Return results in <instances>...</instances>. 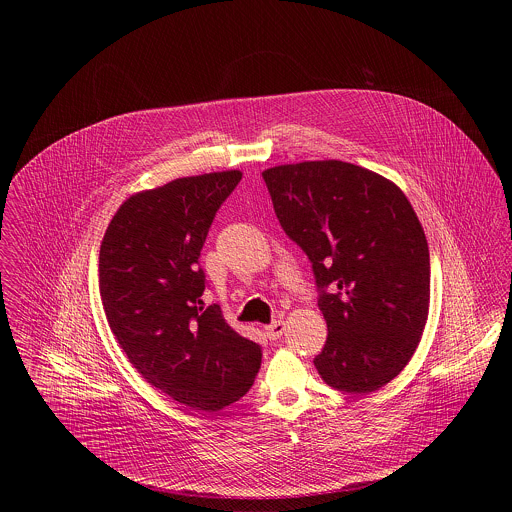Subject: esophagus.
<instances>
[{"mask_svg":"<svg viewBox=\"0 0 512 512\" xmlns=\"http://www.w3.org/2000/svg\"><path fill=\"white\" fill-rule=\"evenodd\" d=\"M284 331H286V323L284 321H274L272 325L264 327V333L268 335L270 341H278L284 335Z\"/></svg>","mask_w":512,"mask_h":512,"instance_id":"34e87169","label":"esophagus"}]
</instances>
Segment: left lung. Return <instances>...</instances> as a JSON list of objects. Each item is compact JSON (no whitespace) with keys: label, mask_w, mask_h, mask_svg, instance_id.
<instances>
[{"label":"left lung","mask_w":512,"mask_h":512,"mask_svg":"<svg viewBox=\"0 0 512 512\" xmlns=\"http://www.w3.org/2000/svg\"><path fill=\"white\" fill-rule=\"evenodd\" d=\"M262 177L321 290L329 335L315 368L341 392L382 388L410 363L428 321L430 250L418 215L396 183L339 159L276 165Z\"/></svg>","instance_id":"left-lung-1"}]
</instances>
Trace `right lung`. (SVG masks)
I'll use <instances>...</instances> for the list:
<instances>
[{
  "label": "right lung",
  "mask_w": 512,
  "mask_h": 512,
  "mask_svg": "<svg viewBox=\"0 0 512 512\" xmlns=\"http://www.w3.org/2000/svg\"><path fill=\"white\" fill-rule=\"evenodd\" d=\"M238 169L173 179L126 199L100 244V297L128 361L175 402L217 412L240 400L260 345L205 305L201 248Z\"/></svg>",
  "instance_id": "add662e5"
}]
</instances>
